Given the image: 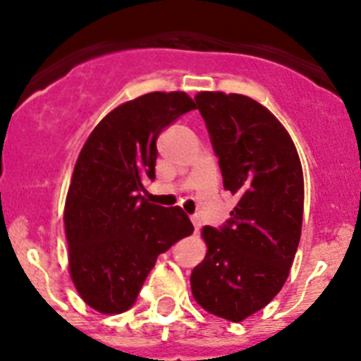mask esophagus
Here are the masks:
<instances>
[{"instance_id":"esophagus-1","label":"esophagus","mask_w":361,"mask_h":361,"mask_svg":"<svg viewBox=\"0 0 361 361\" xmlns=\"http://www.w3.org/2000/svg\"><path fill=\"white\" fill-rule=\"evenodd\" d=\"M191 222H193V228H195V231H199V229L202 228V219H200L199 215H191Z\"/></svg>"}]
</instances>
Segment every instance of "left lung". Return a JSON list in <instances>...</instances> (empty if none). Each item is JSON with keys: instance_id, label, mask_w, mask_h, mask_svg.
Returning a JSON list of instances; mask_svg holds the SVG:
<instances>
[{"instance_id": "obj_1", "label": "left lung", "mask_w": 361, "mask_h": 361, "mask_svg": "<svg viewBox=\"0 0 361 361\" xmlns=\"http://www.w3.org/2000/svg\"><path fill=\"white\" fill-rule=\"evenodd\" d=\"M195 101L224 190L238 202L226 224L202 229L208 253L191 273V293L215 317L242 322L288 280L302 233L304 175L291 137L262 104L222 92H200Z\"/></svg>"}]
</instances>
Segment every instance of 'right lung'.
<instances>
[{
	"label": "right lung",
	"mask_w": 361,
	"mask_h": 361,
	"mask_svg": "<svg viewBox=\"0 0 361 361\" xmlns=\"http://www.w3.org/2000/svg\"><path fill=\"white\" fill-rule=\"evenodd\" d=\"M190 110L184 92L141 95L110 111L79 153L65 229L70 275L95 311H128L159 255L193 231L183 209L149 204L145 188L155 180L157 137Z\"/></svg>",
	"instance_id": "right-lung-1"
}]
</instances>
